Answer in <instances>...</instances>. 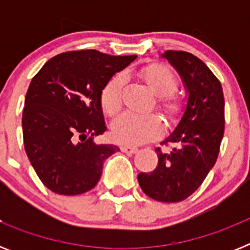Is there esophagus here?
Masks as SVG:
<instances>
[{
	"mask_svg": "<svg viewBox=\"0 0 250 250\" xmlns=\"http://www.w3.org/2000/svg\"><path fill=\"white\" fill-rule=\"evenodd\" d=\"M138 147L131 146V145H121V151L126 152V154H135L138 152Z\"/></svg>",
	"mask_w": 250,
	"mask_h": 250,
	"instance_id": "34e87169",
	"label": "esophagus"
}]
</instances>
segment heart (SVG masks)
I'll return each instance as SVG.
<instances>
[{"instance_id": "obj_1", "label": "heart", "mask_w": 250, "mask_h": 250, "mask_svg": "<svg viewBox=\"0 0 250 250\" xmlns=\"http://www.w3.org/2000/svg\"><path fill=\"white\" fill-rule=\"evenodd\" d=\"M141 77L150 89L158 95L159 105L165 112L173 114L179 109V99L171 94L178 80L169 67L164 65H150L141 70ZM124 79L116 74L110 79L101 91V106L109 115H115L121 106V89ZM163 124L155 114L124 112L111 125L112 138L118 143L140 145L155 139L161 134Z\"/></svg>"}]
</instances>
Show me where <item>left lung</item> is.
<instances>
[{"mask_svg":"<svg viewBox=\"0 0 250 250\" xmlns=\"http://www.w3.org/2000/svg\"><path fill=\"white\" fill-rule=\"evenodd\" d=\"M175 67L189 94L185 111L174 131L156 147L159 163L150 173L138 175L141 189L151 199L178 203L202 185L215 164L224 135V95L215 75L202 60L185 51L161 55Z\"/></svg>","mask_w":250,"mask_h":250,"instance_id":"8db88e82","label":"left lung"}]
</instances>
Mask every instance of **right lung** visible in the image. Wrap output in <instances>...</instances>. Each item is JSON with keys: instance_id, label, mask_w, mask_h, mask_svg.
I'll use <instances>...</instances> for the list:
<instances>
[{"instance_id": "add662e5", "label": "right lung", "mask_w": 250, "mask_h": 250, "mask_svg": "<svg viewBox=\"0 0 250 250\" xmlns=\"http://www.w3.org/2000/svg\"><path fill=\"white\" fill-rule=\"evenodd\" d=\"M135 59L68 51L48 60L31 80L22 114L23 144L51 191L79 195L91 190L104 161L120 150L94 141L106 130L100 96L106 83Z\"/></svg>"}]
</instances>
